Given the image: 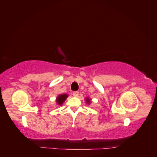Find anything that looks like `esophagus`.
Instances as JSON below:
<instances>
[{"instance_id": "esophagus-1", "label": "esophagus", "mask_w": 157, "mask_h": 157, "mask_svg": "<svg viewBox=\"0 0 157 157\" xmlns=\"http://www.w3.org/2000/svg\"><path fill=\"white\" fill-rule=\"evenodd\" d=\"M73 95L75 97H78V95H79V92L78 91H75L73 93Z\"/></svg>"}]
</instances>
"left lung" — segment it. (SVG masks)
Masks as SVG:
<instances>
[{
  "mask_svg": "<svg viewBox=\"0 0 157 157\" xmlns=\"http://www.w3.org/2000/svg\"><path fill=\"white\" fill-rule=\"evenodd\" d=\"M86 101L87 103H90V99H88V98L86 99Z\"/></svg>",
  "mask_w": 157,
  "mask_h": 157,
  "instance_id": "8db88e82",
  "label": "left lung"
}]
</instances>
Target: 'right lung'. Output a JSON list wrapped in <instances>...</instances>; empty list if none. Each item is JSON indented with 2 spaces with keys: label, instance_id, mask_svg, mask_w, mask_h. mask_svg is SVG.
I'll use <instances>...</instances> for the list:
<instances>
[{
  "label": "right lung",
  "instance_id": "right-lung-1",
  "mask_svg": "<svg viewBox=\"0 0 157 157\" xmlns=\"http://www.w3.org/2000/svg\"><path fill=\"white\" fill-rule=\"evenodd\" d=\"M67 98V94H61L60 96H59L58 98H57V103H58L59 105H61L65 100L66 99V98Z\"/></svg>",
  "mask_w": 157,
  "mask_h": 157
}]
</instances>
